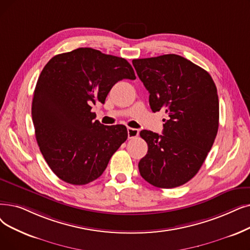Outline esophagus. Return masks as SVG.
I'll return each mask as SVG.
<instances>
[{
    "label": "esophagus",
    "mask_w": 250,
    "mask_h": 250,
    "mask_svg": "<svg viewBox=\"0 0 250 250\" xmlns=\"http://www.w3.org/2000/svg\"><path fill=\"white\" fill-rule=\"evenodd\" d=\"M139 135V129L133 128V127H127V137L128 139H133L138 137Z\"/></svg>",
    "instance_id": "obj_1"
}]
</instances>
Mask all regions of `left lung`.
I'll list each match as a JSON object with an SVG mask.
<instances>
[{
    "mask_svg": "<svg viewBox=\"0 0 250 250\" xmlns=\"http://www.w3.org/2000/svg\"><path fill=\"white\" fill-rule=\"evenodd\" d=\"M139 79L149 92L153 112L164 110V131H141L148 145L140 160L142 178L158 188L190 181L210 151L219 128V97L210 74L176 54L134 59Z\"/></svg>",
    "mask_w": 250,
    "mask_h": 250,
    "instance_id": "8db88e82",
    "label": "left lung"
}]
</instances>
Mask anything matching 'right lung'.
<instances>
[{
	"label": "right lung",
	"mask_w": 250,
	"mask_h": 250,
	"mask_svg": "<svg viewBox=\"0 0 250 250\" xmlns=\"http://www.w3.org/2000/svg\"><path fill=\"white\" fill-rule=\"evenodd\" d=\"M124 79H136L131 64L92 48L58 54L42 70L32 123L42 156L62 181L85 185L98 179L127 139L124 125H104L91 111Z\"/></svg>",
	"instance_id": "obj_1"
}]
</instances>
